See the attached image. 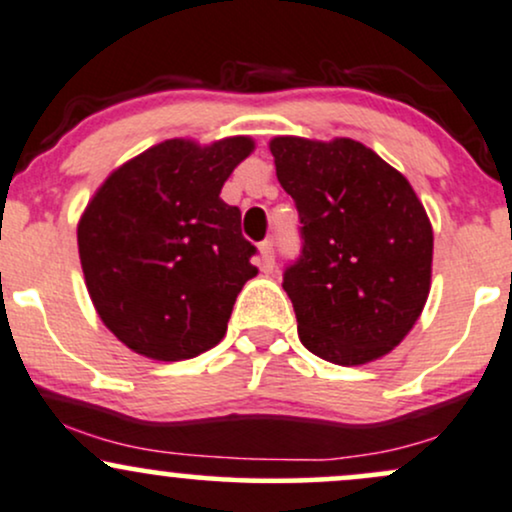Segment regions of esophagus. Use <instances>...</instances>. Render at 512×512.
I'll return each instance as SVG.
<instances>
[{"label": "esophagus", "instance_id": "1", "mask_svg": "<svg viewBox=\"0 0 512 512\" xmlns=\"http://www.w3.org/2000/svg\"><path fill=\"white\" fill-rule=\"evenodd\" d=\"M260 257H262L264 272H272L274 269V243L272 240H264V243H260Z\"/></svg>", "mask_w": 512, "mask_h": 512}]
</instances>
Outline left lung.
I'll use <instances>...</instances> for the list:
<instances>
[{"label": "left lung", "mask_w": 512, "mask_h": 512, "mask_svg": "<svg viewBox=\"0 0 512 512\" xmlns=\"http://www.w3.org/2000/svg\"><path fill=\"white\" fill-rule=\"evenodd\" d=\"M276 178L296 202L303 248L284 272L298 337L361 366L407 337L431 291L433 228L399 170L354 139L274 137Z\"/></svg>", "instance_id": "1"}]
</instances>
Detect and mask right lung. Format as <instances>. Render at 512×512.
Listing matches in <instances>:
<instances>
[{"label":"right lung","mask_w":512,"mask_h":512,"mask_svg":"<svg viewBox=\"0 0 512 512\" xmlns=\"http://www.w3.org/2000/svg\"><path fill=\"white\" fill-rule=\"evenodd\" d=\"M255 142L168 139L108 175L76 238L86 289L103 325L156 361H182L223 339L257 248L223 182Z\"/></svg>","instance_id":"obj_1"}]
</instances>
